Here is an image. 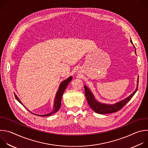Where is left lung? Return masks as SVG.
Returning <instances> with one entry per match:
<instances>
[{
	"label": "left lung",
	"instance_id": "obj_1",
	"mask_svg": "<svg viewBox=\"0 0 148 148\" xmlns=\"http://www.w3.org/2000/svg\"><path fill=\"white\" fill-rule=\"evenodd\" d=\"M131 42L132 43L131 40ZM135 53L136 54V50H135ZM138 80L139 79L138 78L137 87L136 90L134 91V92H133L129 97L126 98L125 99L118 102H116L114 104H111V105L102 103L98 102L95 99L93 94L91 93L90 90L87 87V86H84V88H85V95H86L87 102L88 103V105L94 112L99 114H110V113L117 112L119 111L121 109H122L125 105L131 100V99L132 98V97L137 91L138 87Z\"/></svg>",
	"mask_w": 148,
	"mask_h": 148
}]
</instances>
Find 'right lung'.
<instances>
[{"instance_id":"obj_1","label":"right lung","mask_w":148,"mask_h":148,"mask_svg":"<svg viewBox=\"0 0 148 148\" xmlns=\"http://www.w3.org/2000/svg\"><path fill=\"white\" fill-rule=\"evenodd\" d=\"M72 78H73L72 77L70 76V77L69 78H68L67 79L64 80V81H62V82L60 84V87H59V88H58V91H57V93H56V97H55L54 103V107H53L54 108H53V110L51 112H50V113H49V114H45V115H37V114H34V115H36L40 116H50V115L54 114V113H56V112H57V111H58V110L60 108V107H61V98H62V94H63V93L64 92L65 90L66 89L67 87L68 86L69 82L71 81ZM14 97H15L16 99L21 104H22L25 108H26V107L24 106V105H23V104L22 103V102L20 101V100L18 99V98L17 97V95H16L15 94H14ZM26 109H27V108H26ZM28 111H29V112H30L29 110H28ZM30 112L32 113V112ZM32 114H33V113H32Z\"/></svg>"}]
</instances>
